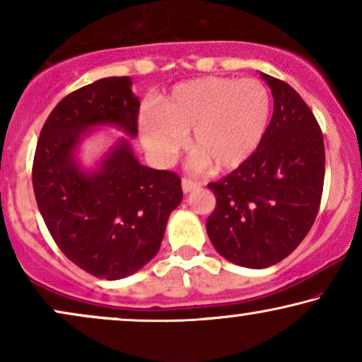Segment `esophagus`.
I'll return each instance as SVG.
<instances>
[{"label": "esophagus", "instance_id": "esophagus-1", "mask_svg": "<svg viewBox=\"0 0 362 362\" xmlns=\"http://www.w3.org/2000/svg\"><path fill=\"white\" fill-rule=\"evenodd\" d=\"M181 187H182V192H185V194H187V192L194 191L196 187H199V182L192 181V180H189V177H182V180H181Z\"/></svg>", "mask_w": 362, "mask_h": 362}]
</instances>
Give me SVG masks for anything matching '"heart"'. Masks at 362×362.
Returning <instances> with one entry per match:
<instances>
[{
	"instance_id": "heart-1",
	"label": "heart",
	"mask_w": 362,
	"mask_h": 362,
	"mask_svg": "<svg viewBox=\"0 0 362 362\" xmlns=\"http://www.w3.org/2000/svg\"><path fill=\"white\" fill-rule=\"evenodd\" d=\"M269 120L270 95L259 81L202 77L177 83L156 110L141 112L138 133L156 161H171L187 136L196 166L227 173L250 160Z\"/></svg>"
}]
</instances>
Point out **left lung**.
Here are the masks:
<instances>
[{
	"label": "left lung",
	"mask_w": 362,
	"mask_h": 362,
	"mask_svg": "<svg viewBox=\"0 0 362 362\" xmlns=\"http://www.w3.org/2000/svg\"><path fill=\"white\" fill-rule=\"evenodd\" d=\"M260 76L274 95V115L245 165L207 187L216 209L207 217L214 249L232 264L267 269L288 257L318 214L325 143L318 122L293 87Z\"/></svg>",
	"instance_id": "1"
}]
</instances>
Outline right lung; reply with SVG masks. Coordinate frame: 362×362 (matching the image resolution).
Returning a JSON list of instances; mask_svg holds the SVG:
<instances>
[{
	"mask_svg": "<svg viewBox=\"0 0 362 362\" xmlns=\"http://www.w3.org/2000/svg\"><path fill=\"white\" fill-rule=\"evenodd\" d=\"M138 108L130 77L88 83L57 103L34 155V196L47 230L69 260L97 279L120 280L143 269L182 199L180 176L141 165L132 150L126 137L138 135ZM100 126L127 136L86 168L80 146Z\"/></svg>",
	"mask_w": 362,
	"mask_h": 362,
	"instance_id": "add662e5",
	"label": "right lung"
}]
</instances>
